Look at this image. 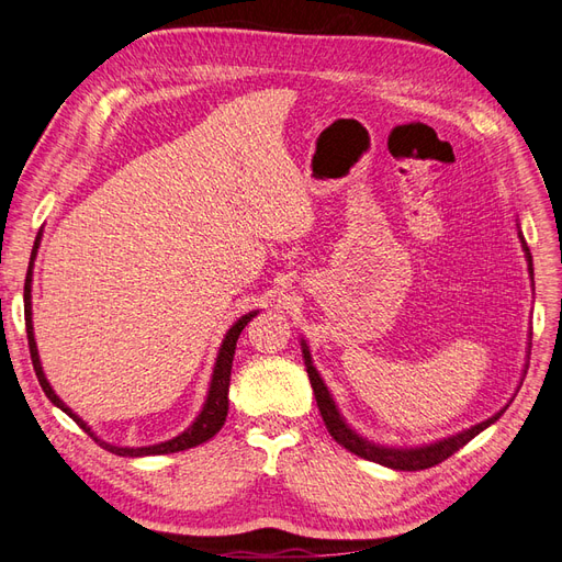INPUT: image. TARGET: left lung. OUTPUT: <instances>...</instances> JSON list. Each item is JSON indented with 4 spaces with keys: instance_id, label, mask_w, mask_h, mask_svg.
<instances>
[{
    "instance_id": "left-lung-1",
    "label": "left lung",
    "mask_w": 562,
    "mask_h": 562,
    "mask_svg": "<svg viewBox=\"0 0 562 562\" xmlns=\"http://www.w3.org/2000/svg\"><path fill=\"white\" fill-rule=\"evenodd\" d=\"M519 228V226H517ZM519 236V243H522V250H525V257H527V269H529V277L533 281V265H531V252L527 248L525 243V236L522 231H517ZM300 346H303V360H305V367H307V376H310V384H312V391H314V398H317V405H319V413H322V419L326 424L328 434L334 436L336 443L344 446L346 450H350V453H355L358 458H364V460H372L376 464H384V468H391V470H401V472H417V470H427V468H434V464L443 462L446 458H450L453 453H458V450L470 443L476 434H482L484 429H488L491 424L498 422L501 415L508 409V405L501 407L496 415H491L488 419L474 424V427L470 429H462L453 436H446V439H439V441H431V443H422V446H384V443H374L364 439L362 434L355 431L350 424L346 422V417L340 415V409L334 401L331 391L326 389L322 374L317 372V367L312 364V355H310V346L305 344V338H300ZM531 348V334H529V344H527V350ZM522 374H527V364L522 369ZM519 386H522V379H519ZM517 386V391H519Z\"/></svg>"
}]
</instances>
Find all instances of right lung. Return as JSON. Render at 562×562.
I'll return each mask as SVG.
<instances>
[{"instance_id": "right-lung-1", "label": "right lung", "mask_w": 562, "mask_h": 562, "mask_svg": "<svg viewBox=\"0 0 562 562\" xmlns=\"http://www.w3.org/2000/svg\"><path fill=\"white\" fill-rule=\"evenodd\" d=\"M40 240H43V228H40V234L35 238L33 245V252H31V265H29V273H25V285H23V303H25V331H29V346H31V360H33V369L37 374L40 386H43L45 395L52 401V405H57L61 413H66L71 417L80 429L88 431L94 441H98L104 450L121 458H145V456H169V453H178V450H188L193 446H200L204 441H210L212 436L224 427L226 415H228V386H231V367H234V355H236V344H238V336L248 322L252 317H257L259 310H252L248 314H243V317L228 328L222 346H218L216 352V360H214V369H212V379H210V389H207V398L202 403V409L198 413V417L188 424V429H183L178 436L169 441H161V443H153V446H116V443H109L104 439H100L98 434H94L88 422L80 419L71 407H68L57 393H54L52 384L47 381L45 372H43V362H40V355H37V344H35V334H33V267H35V257H37V248H40Z\"/></svg>"}]
</instances>
